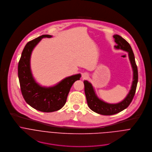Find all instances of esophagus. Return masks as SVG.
<instances>
[{
	"mask_svg": "<svg viewBox=\"0 0 152 152\" xmlns=\"http://www.w3.org/2000/svg\"><path fill=\"white\" fill-rule=\"evenodd\" d=\"M82 77H83V78H84V79H85V78H86V77H87L88 76V74H87V73H83L82 74Z\"/></svg>",
	"mask_w": 152,
	"mask_h": 152,
	"instance_id": "34e87169",
	"label": "esophagus"
}]
</instances>
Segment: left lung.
Listing matches in <instances>:
<instances>
[{"mask_svg": "<svg viewBox=\"0 0 152 152\" xmlns=\"http://www.w3.org/2000/svg\"><path fill=\"white\" fill-rule=\"evenodd\" d=\"M113 37L117 44L114 48L116 49H121L128 53L129 58L133 70V81L131 90L124 99L118 103L114 104L108 103L100 99L96 95L92 84L87 80L83 81L85 93L88 107L93 111L104 115H111L117 114L129 106L135 96L138 79V69L131 46L121 36L114 35Z\"/></svg>", "mask_w": 152, "mask_h": 152, "instance_id": "obj_1", "label": "left lung"}]
</instances>
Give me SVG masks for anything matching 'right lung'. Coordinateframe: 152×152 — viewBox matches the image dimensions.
<instances>
[{
    "instance_id": "add662e5",
    "label": "right lung",
    "mask_w": 152,
    "mask_h": 152,
    "mask_svg": "<svg viewBox=\"0 0 152 152\" xmlns=\"http://www.w3.org/2000/svg\"><path fill=\"white\" fill-rule=\"evenodd\" d=\"M52 37L42 35L28 42L21 53L18 66V76L24 99L36 110L45 113H52L61 109L66 103L72 86L81 77L80 74L72 75L49 87L42 86L36 82L31 69L32 50L42 38Z\"/></svg>"
}]
</instances>
